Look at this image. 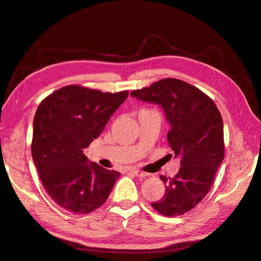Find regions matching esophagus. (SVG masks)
Listing matches in <instances>:
<instances>
[{"mask_svg": "<svg viewBox=\"0 0 261 261\" xmlns=\"http://www.w3.org/2000/svg\"><path fill=\"white\" fill-rule=\"evenodd\" d=\"M130 173H132V174H134L135 176H137V177H146V176H148V173L140 171V170H132Z\"/></svg>", "mask_w": 261, "mask_h": 261, "instance_id": "34e87169", "label": "esophagus"}]
</instances>
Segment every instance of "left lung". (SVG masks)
Masks as SVG:
<instances>
[{
    "label": "left lung",
    "mask_w": 261,
    "mask_h": 261,
    "mask_svg": "<svg viewBox=\"0 0 261 261\" xmlns=\"http://www.w3.org/2000/svg\"><path fill=\"white\" fill-rule=\"evenodd\" d=\"M130 96L163 108L171 128L167 142L181 167L172 178L162 175L165 194L152 203L166 217L192 210L209 192L224 158L223 121L216 103L196 87L179 79L166 78Z\"/></svg>",
    "instance_id": "obj_1"
}]
</instances>
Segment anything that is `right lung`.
Returning <instances> with one entry per match:
<instances>
[{
  "instance_id": "1",
  "label": "right lung",
  "mask_w": 261,
  "mask_h": 261,
  "mask_svg": "<svg viewBox=\"0 0 261 261\" xmlns=\"http://www.w3.org/2000/svg\"><path fill=\"white\" fill-rule=\"evenodd\" d=\"M128 91L102 92L70 85L40 103L33 119L32 159L56 203L87 214L105 203L120 173L89 163L84 149L101 134Z\"/></svg>"
}]
</instances>
